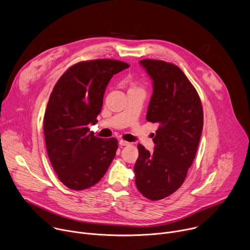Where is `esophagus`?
Wrapping results in <instances>:
<instances>
[{
	"instance_id": "34e87169",
	"label": "esophagus",
	"mask_w": 250,
	"mask_h": 250,
	"mask_svg": "<svg viewBox=\"0 0 250 250\" xmlns=\"http://www.w3.org/2000/svg\"><path fill=\"white\" fill-rule=\"evenodd\" d=\"M119 145H120L121 146H129L130 144H129V142L125 141V140H123V139H121V140L119 141Z\"/></svg>"
}]
</instances>
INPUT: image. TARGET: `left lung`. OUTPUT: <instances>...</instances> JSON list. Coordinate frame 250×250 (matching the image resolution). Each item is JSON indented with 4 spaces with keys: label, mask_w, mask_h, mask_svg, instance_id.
<instances>
[{
    "label": "left lung",
    "mask_w": 250,
    "mask_h": 250,
    "mask_svg": "<svg viewBox=\"0 0 250 250\" xmlns=\"http://www.w3.org/2000/svg\"><path fill=\"white\" fill-rule=\"evenodd\" d=\"M152 79L153 93L146 121L157 124L154 151L137 146L135 185L151 201L180 188L197 153L204 114L200 97L183 71L162 60L139 61Z\"/></svg>",
    "instance_id": "left-lung-1"
}]
</instances>
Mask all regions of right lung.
I'll use <instances>...</instances> for the list:
<instances>
[{
  "instance_id": "1",
  "label": "right lung",
  "mask_w": 250,
  "mask_h": 250,
  "mask_svg": "<svg viewBox=\"0 0 250 250\" xmlns=\"http://www.w3.org/2000/svg\"><path fill=\"white\" fill-rule=\"evenodd\" d=\"M129 65L114 59L82 61L59 78L49 97L43 119L45 146L58 179L81 191L97 184L108 170L118 140L89 131L103 106L112 77Z\"/></svg>"
}]
</instances>
